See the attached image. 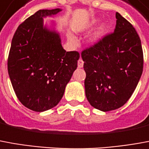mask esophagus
Returning <instances> with one entry per match:
<instances>
[{
    "label": "esophagus",
    "instance_id": "34e87169",
    "mask_svg": "<svg viewBox=\"0 0 149 149\" xmlns=\"http://www.w3.org/2000/svg\"><path fill=\"white\" fill-rule=\"evenodd\" d=\"M77 65H78V68H82L83 66H84V61H83L81 59H80V60H78Z\"/></svg>",
    "mask_w": 149,
    "mask_h": 149
}]
</instances>
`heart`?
I'll return each mask as SVG.
<instances>
[{
  "instance_id": "1",
  "label": "heart",
  "mask_w": 149,
  "mask_h": 149,
  "mask_svg": "<svg viewBox=\"0 0 149 149\" xmlns=\"http://www.w3.org/2000/svg\"><path fill=\"white\" fill-rule=\"evenodd\" d=\"M95 24H96V21L95 20L89 22V23L86 24L85 26L82 28V31H85V30H88L89 28L93 27ZM105 29H106L105 24H100L99 26L97 28L96 31H94V33L93 34L92 37H91V41H92V42H95L97 40H98V39L101 38V36L102 35V34L104 33ZM68 41L71 42L72 44H73V45H77V40L76 39V38H75L74 36H72V35H68Z\"/></svg>"
}]
</instances>
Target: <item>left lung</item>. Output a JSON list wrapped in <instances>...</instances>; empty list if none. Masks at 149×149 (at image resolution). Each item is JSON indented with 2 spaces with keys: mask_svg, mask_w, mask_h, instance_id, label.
Listing matches in <instances>:
<instances>
[{
  "mask_svg": "<svg viewBox=\"0 0 149 149\" xmlns=\"http://www.w3.org/2000/svg\"><path fill=\"white\" fill-rule=\"evenodd\" d=\"M115 17L114 32L81 53L86 97L92 107L104 112L128 101L143 72L140 37L128 21L118 13Z\"/></svg>",
  "mask_w": 149,
  "mask_h": 149,
  "instance_id": "8db88e82",
  "label": "left lung"
}]
</instances>
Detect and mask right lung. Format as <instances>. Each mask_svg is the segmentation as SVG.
I'll return each mask as SVG.
<instances>
[{
	"label": "right lung",
	"mask_w": 149,
	"mask_h": 149,
	"mask_svg": "<svg viewBox=\"0 0 149 149\" xmlns=\"http://www.w3.org/2000/svg\"><path fill=\"white\" fill-rule=\"evenodd\" d=\"M62 9H40L19 25L8 58L13 90L22 104L42 112L56 107L77 68L80 55L66 52L60 34L43 24V17Z\"/></svg>",
	"instance_id": "obj_1"
}]
</instances>
